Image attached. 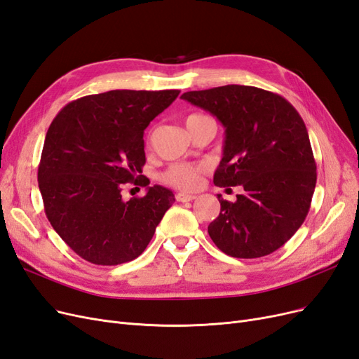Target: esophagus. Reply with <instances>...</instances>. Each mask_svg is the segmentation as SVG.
<instances>
[{"instance_id": "obj_1", "label": "esophagus", "mask_w": 359, "mask_h": 359, "mask_svg": "<svg viewBox=\"0 0 359 359\" xmlns=\"http://www.w3.org/2000/svg\"><path fill=\"white\" fill-rule=\"evenodd\" d=\"M176 200H177L179 203L192 201V200H195V195H194V194H187V192H177V194H176Z\"/></svg>"}]
</instances>
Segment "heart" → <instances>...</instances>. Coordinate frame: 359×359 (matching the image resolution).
Returning a JSON list of instances; mask_svg holds the SVG:
<instances>
[{"label":"heart","instance_id":"1","mask_svg":"<svg viewBox=\"0 0 359 359\" xmlns=\"http://www.w3.org/2000/svg\"><path fill=\"white\" fill-rule=\"evenodd\" d=\"M200 118H205V116H203V114H191V116L187 118V125ZM201 172H203V168L198 165L175 164L164 172L163 180L167 184H171V187H175L177 189L191 191L200 187Z\"/></svg>","mask_w":359,"mask_h":359}]
</instances>
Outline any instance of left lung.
Wrapping results in <instances>:
<instances>
[{"instance_id": "obj_1", "label": "left lung", "mask_w": 359, "mask_h": 359, "mask_svg": "<svg viewBox=\"0 0 359 359\" xmlns=\"http://www.w3.org/2000/svg\"><path fill=\"white\" fill-rule=\"evenodd\" d=\"M180 98L224 125L216 187L245 189L234 203L217 195L221 213L207 228L210 238L234 258L270 255L303 225L315 192L316 163L304 121L283 97L255 86L191 90Z\"/></svg>"}]
</instances>
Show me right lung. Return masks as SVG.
<instances>
[{
	"label": "right lung",
	"instance_id": "1",
	"mask_svg": "<svg viewBox=\"0 0 359 359\" xmlns=\"http://www.w3.org/2000/svg\"><path fill=\"white\" fill-rule=\"evenodd\" d=\"M179 94L109 90L68 102L52 121L39 188L50 225L80 258L118 265L140 257L175 203V194L159 184L130 202L120 191L130 181L149 184L142 176L144 130Z\"/></svg>",
	"mask_w": 359,
	"mask_h": 359
}]
</instances>
